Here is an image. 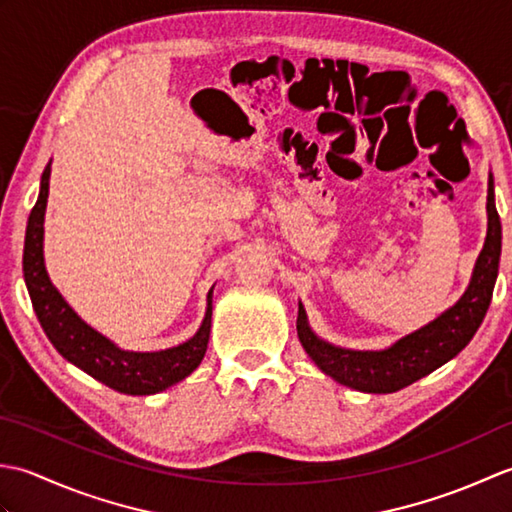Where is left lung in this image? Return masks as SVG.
I'll use <instances>...</instances> for the list:
<instances>
[{"label": "left lung", "instance_id": "8db88e82", "mask_svg": "<svg viewBox=\"0 0 512 512\" xmlns=\"http://www.w3.org/2000/svg\"><path fill=\"white\" fill-rule=\"evenodd\" d=\"M486 211V242L475 262L471 284L460 301L447 312H442L436 321L402 336L387 350L361 352L325 343L310 330L306 310L299 303V341L321 372L332 376L336 383L356 391L391 394V391L416 383L422 376L431 374L433 369L449 363L453 356H458L473 339V334L486 317L488 306H491L499 255H502V222H499L495 209L493 176H488Z\"/></svg>", "mask_w": 512, "mask_h": 512}]
</instances>
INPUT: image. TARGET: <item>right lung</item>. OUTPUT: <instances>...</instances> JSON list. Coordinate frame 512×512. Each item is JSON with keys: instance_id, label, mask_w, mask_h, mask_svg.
Segmentation results:
<instances>
[{"instance_id": "add662e5", "label": "right lung", "mask_w": 512, "mask_h": 512, "mask_svg": "<svg viewBox=\"0 0 512 512\" xmlns=\"http://www.w3.org/2000/svg\"><path fill=\"white\" fill-rule=\"evenodd\" d=\"M48 189L50 162L43 169L39 198L30 211L24 242L26 288L32 308H35L37 319L50 343L57 347V352L65 361L83 369L92 378L101 380L103 385L121 391V394L149 396L180 383L204 358L206 343H209L211 334L213 288L209 290V297H206V314L200 330L187 343H180L178 347H169V350L160 352L121 350L110 339H105L103 334L90 328L65 303V299L52 286L46 273V264H43V215H46Z\"/></svg>"}]
</instances>
